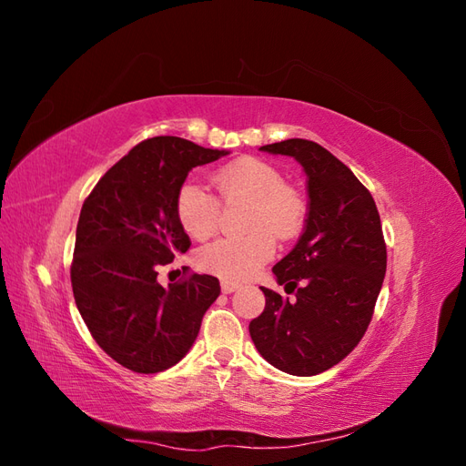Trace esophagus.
I'll list each match as a JSON object with an SVG mask.
<instances>
[{"label":"esophagus","mask_w":466,"mask_h":466,"mask_svg":"<svg viewBox=\"0 0 466 466\" xmlns=\"http://www.w3.org/2000/svg\"><path fill=\"white\" fill-rule=\"evenodd\" d=\"M238 288H241V284H237V281H228V279L221 281V291H223V293H233V291H237Z\"/></svg>","instance_id":"obj_1"}]
</instances>
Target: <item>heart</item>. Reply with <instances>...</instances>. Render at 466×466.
<instances>
[{
  "label": "heart",
  "instance_id": "1",
  "mask_svg": "<svg viewBox=\"0 0 466 466\" xmlns=\"http://www.w3.org/2000/svg\"><path fill=\"white\" fill-rule=\"evenodd\" d=\"M221 204L247 202L241 237L218 238L202 247L196 262L204 272L225 279H247L274 257V238H291L301 229L305 202L298 190L284 185V177L270 163L241 157L211 177ZM204 187L185 182L177 192L175 211L180 228L192 238H206L218 229L221 208Z\"/></svg>",
  "mask_w": 466,
  "mask_h": 466
}]
</instances>
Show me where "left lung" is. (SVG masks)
<instances>
[{
	"mask_svg": "<svg viewBox=\"0 0 466 466\" xmlns=\"http://www.w3.org/2000/svg\"><path fill=\"white\" fill-rule=\"evenodd\" d=\"M260 149L301 163L309 211L298 245L272 268L295 299L260 288L266 307L248 332L274 368L311 377L342 361L370 327L387 270L383 229L370 190L322 146L293 137Z\"/></svg>",
	"mask_w": 466,
	"mask_h": 466,
	"instance_id": "left-lung-1",
	"label": "left lung"
}]
</instances>
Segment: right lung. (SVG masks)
Masks as SVG:
<instances>
[{
  "label": "right lung",
  "instance_id": "add662e5",
  "mask_svg": "<svg viewBox=\"0 0 466 466\" xmlns=\"http://www.w3.org/2000/svg\"><path fill=\"white\" fill-rule=\"evenodd\" d=\"M229 151L157 136L112 165L83 202L72 288L95 342L136 373H159L188 354L219 279L190 274L163 288L157 268L190 248L175 211L194 167Z\"/></svg>",
  "mask_w": 466,
  "mask_h": 466
}]
</instances>
